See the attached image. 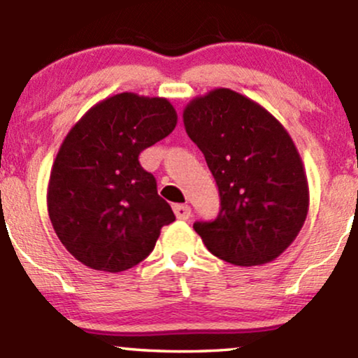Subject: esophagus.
<instances>
[{"mask_svg":"<svg viewBox=\"0 0 358 358\" xmlns=\"http://www.w3.org/2000/svg\"><path fill=\"white\" fill-rule=\"evenodd\" d=\"M173 212H175L176 219H180V220L190 219V215H192L190 205H185V203H176V205H173Z\"/></svg>","mask_w":358,"mask_h":358,"instance_id":"esophagus-1","label":"esophagus"}]
</instances>
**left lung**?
<instances>
[{
  "label": "left lung",
  "instance_id": "1",
  "mask_svg": "<svg viewBox=\"0 0 358 358\" xmlns=\"http://www.w3.org/2000/svg\"><path fill=\"white\" fill-rule=\"evenodd\" d=\"M183 124L219 187L217 219L193 224L207 249L236 266L281 256L310 207L305 166L285 126L231 89L192 99Z\"/></svg>",
  "mask_w": 358,
  "mask_h": 358
}]
</instances>
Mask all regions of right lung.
Masks as SVG:
<instances>
[{
  "label": "right lung",
  "mask_w": 358,
  "mask_h": 358,
  "mask_svg": "<svg viewBox=\"0 0 358 358\" xmlns=\"http://www.w3.org/2000/svg\"><path fill=\"white\" fill-rule=\"evenodd\" d=\"M165 97L122 92L73 124L50 171L47 207L65 249L87 268L121 273L150 256L173 210L139 153L175 129Z\"/></svg>",
  "instance_id": "obj_1"
}]
</instances>
